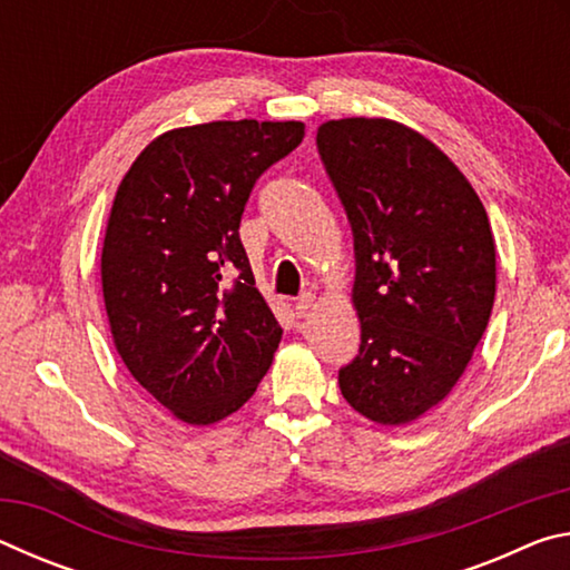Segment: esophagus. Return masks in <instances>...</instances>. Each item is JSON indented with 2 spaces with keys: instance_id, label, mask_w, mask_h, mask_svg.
I'll return each instance as SVG.
<instances>
[{
  "instance_id": "obj_1",
  "label": "esophagus",
  "mask_w": 570,
  "mask_h": 570,
  "mask_svg": "<svg viewBox=\"0 0 570 570\" xmlns=\"http://www.w3.org/2000/svg\"><path fill=\"white\" fill-rule=\"evenodd\" d=\"M314 302H316V296H314L312 292H306V294L298 296V302H296V316H306L308 312H312Z\"/></svg>"
}]
</instances>
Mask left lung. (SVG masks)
<instances>
[{
  "mask_svg": "<svg viewBox=\"0 0 570 570\" xmlns=\"http://www.w3.org/2000/svg\"><path fill=\"white\" fill-rule=\"evenodd\" d=\"M316 146L354 234L360 354L352 407L407 424L455 387L495 302V240L478 193L435 142L382 118L324 122Z\"/></svg>",
  "mask_w": 570,
  "mask_h": 570,
  "instance_id": "8db88e82",
  "label": "left lung"
}]
</instances>
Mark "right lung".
<instances>
[{"label": "right lung", "instance_id": "obj_1", "mask_svg": "<svg viewBox=\"0 0 570 570\" xmlns=\"http://www.w3.org/2000/svg\"><path fill=\"white\" fill-rule=\"evenodd\" d=\"M304 122L218 120L160 135L115 193L102 296L130 374L188 424L236 412L284 330L258 294L238 226L256 180Z\"/></svg>", "mask_w": 570, "mask_h": 570}]
</instances>
